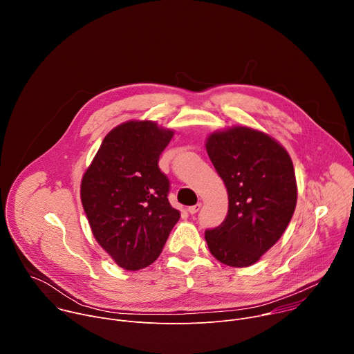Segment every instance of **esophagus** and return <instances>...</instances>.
<instances>
[{"label":"esophagus","instance_id":"34e87169","mask_svg":"<svg viewBox=\"0 0 354 354\" xmlns=\"http://www.w3.org/2000/svg\"><path fill=\"white\" fill-rule=\"evenodd\" d=\"M200 207H201V203H197V205H194V206L187 207V212H189L190 214H196V213L200 210Z\"/></svg>","mask_w":354,"mask_h":354}]
</instances>
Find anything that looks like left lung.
<instances>
[{
    "mask_svg": "<svg viewBox=\"0 0 354 354\" xmlns=\"http://www.w3.org/2000/svg\"><path fill=\"white\" fill-rule=\"evenodd\" d=\"M206 149L228 192V214L206 230L207 246L227 266H250L280 239L294 214L292 161L274 138L242 126L210 134Z\"/></svg>",
    "mask_w": 354,
    "mask_h": 354,
    "instance_id": "obj_1",
    "label": "left lung"
}]
</instances>
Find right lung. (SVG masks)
I'll use <instances>...</instances> for the list:
<instances>
[{"instance_id":"1","label":"right lung","mask_w":354,"mask_h":354,"mask_svg":"<svg viewBox=\"0 0 354 354\" xmlns=\"http://www.w3.org/2000/svg\"><path fill=\"white\" fill-rule=\"evenodd\" d=\"M174 136L151 120L126 122L108 133L81 182L92 234L126 270L157 261L179 221L169 205V179L158 167Z\"/></svg>"}]
</instances>
